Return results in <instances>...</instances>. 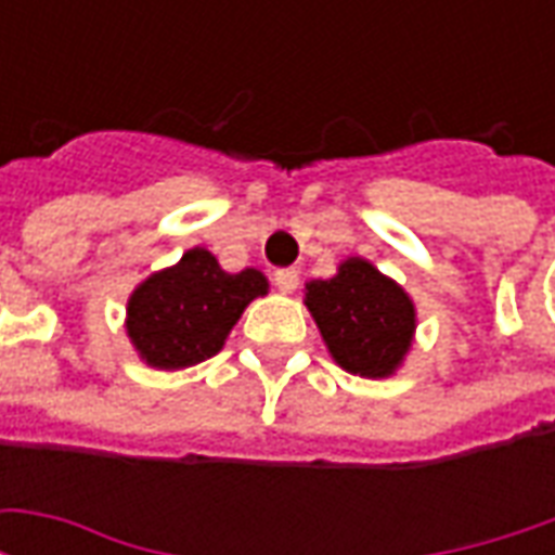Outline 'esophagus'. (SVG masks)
<instances>
[{"label":"esophagus","mask_w":555,"mask_h":555,"mask_svg":"<svg viewBox=\"0 0 555 555\" xmlns=\"http://www.w3.org/2000/svg\"><path fill=\"white\" fill-rule=\"evenodd\" d=\"M273 282H276V288L282 291V294H294L297 285H300V273H297V270H291V267H285V270H276Z\"/></svg>","instance_id":"1"}]
</instances>
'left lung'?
Listing matches in <instances>:
<instances>
[{
  "mask_svg": "<svg viewBox=\"0 0 555 555\" xmlns=\"http://www.w3.org/2000/svg\"><path fill=\"white\" fill-rule=\"evenodd\" d=\"M306 306L341 369L386 377L404 360L416 326L413 302L369 261L348 258L333 279L306 285Z\"/></svg>",
  "mask_w": 555,
  "mask_h": 555,
  "instance_id": "obj_1",
  "label": "left lung"
}]
</instances>
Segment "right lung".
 <instances>
[{
	"mask_svg": "<svg viewBox=\"0 0 555 555\" xmlns=\"http://www.w3.org/2000/svg\"><path fill=\"white\" fill-rule=\"evenodd\" d=\"M267 294L258 270L225 273L207 249L145 279L127 302V333L147 365L186 369L219 353L243 309Z\"/></svg>",
	"mask_w": 555,
	"mask_h": 555,
	"instance_id": "obj_1",
	"label": "right lung"
}]
</instances>
